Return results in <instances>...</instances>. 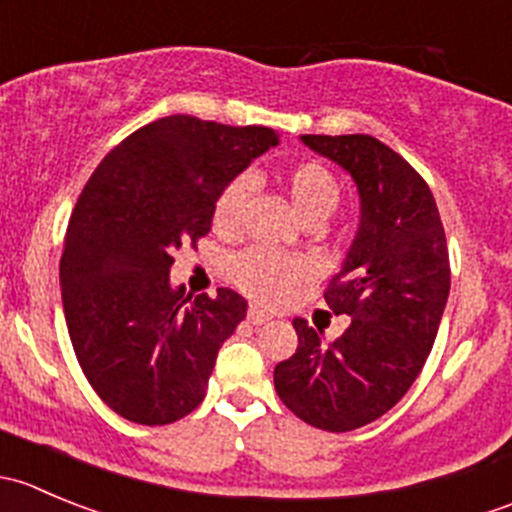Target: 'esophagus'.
Returning a JSON list of instances; mask_svg holds the SVG:
<instances>
[{
	"label": "esophagus",
	"mask_w": 512,
	"mask_h": 512,
	"mask_svg": "<svg viewBox=\"0 0 512 512\" xmlns=\"http://www.w3.org/2000/svg\"><path fill=\"white\" fill-rule=\"evenodd\" d=\"M247 319H250V324H255V327H260V324L270 322L272 314H267L265 309H260V307H255V304H252V307L247 309Z\"/></svg>",
	"instance_id": "obj_1"
}]
</instances>
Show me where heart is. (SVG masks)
<instances>
[{
  "label": "heart",
  "mask_w": 512,
  "mask_h": 512,
  "mask_svg": "<svg viewBox=\"0 0 512 512\" xmlns=\"http://www.w3.org/2000/svg\"><path fill=\"white\" fill-rule=\"evenodd\" d=\"M285 188L294 208L307 223H324L339 205V185L334 175L314 160H302L285 173ZM252 195L250 175H237L225 185L215 203L213 223L218 230L235 232L245 215V205ZM230 280L247 297L265 304L287 299L302 282L309 280V265L299 257L252 247L240 252L230 262Z\"/></svg>",
  "instance_id": "b5f03b06"
}]
</instances>
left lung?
Wrapping results in <instances>:
<instances>
[{
  "instance_id": "obj_1",
  "label": "left lung",
  "mask_w": 512,
  "mask_h": 512,
  "mask_svg": "<svg viewBox=\"0 0 512 512\" xmlns=\"http://www.w3.org/2000/svg\"><path fill=\"white\" fill-rule=\"evenodd\" d=\"M347 170L359 230L324 292L349 327L334 342L294 317L297 352L275 366L282 404L304 423L344 433L394 409L421 374L451 289L446 232L426 180L374 136H302Z\"/></svg>"
}]
</instances>
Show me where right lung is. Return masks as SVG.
Here are the masks:
<instances>
[{"label": "right lung", "mask_w": 512, "mask_h": 512, "mask_svg": "<svg viewBox=\"0 0 512 512\" xmlns=\"http://www.w3.org/2000/svg\"><path fill=\"white\" fill-rule=\"evenodd\" d=\"M277 143L265 126L165 116L118 143L81 190L61 299L76 359L118 416L163 426L203 404L247 302L227 287L185 297L170 285L173 252L208 235L225 185Z\"/></svg>", "instance_id": "1"}]
</instances>
